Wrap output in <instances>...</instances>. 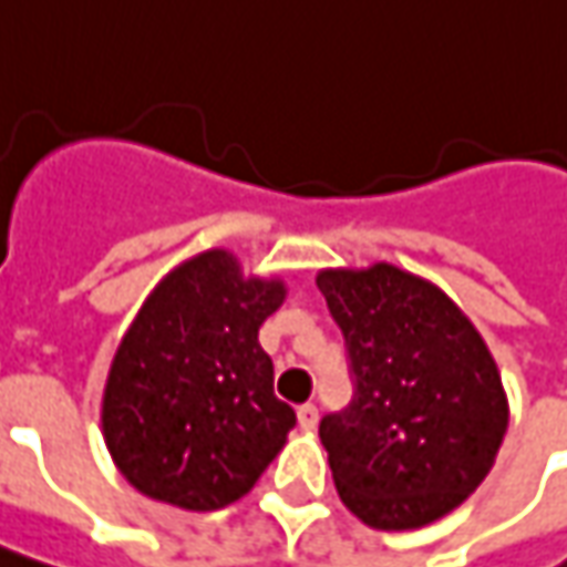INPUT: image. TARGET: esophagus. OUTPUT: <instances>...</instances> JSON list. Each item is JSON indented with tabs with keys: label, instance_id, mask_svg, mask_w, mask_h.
<instances>
[{
	"label": "esophagus",
	"instance_id": "obj_1",
	"mask_svg": "<svg viewBox=\"0 0 567 567\" xmlns=\"http://www.w3.org/2000/svg\"><path fill=\"white\" fill-rule=\"evenodd\" d=\"M298 423H301V430H317V423H320L317 404H301L298 408Z\"/></svg>",
	"mask_w": 567,
	"mask_h": 567
}]
</instances>
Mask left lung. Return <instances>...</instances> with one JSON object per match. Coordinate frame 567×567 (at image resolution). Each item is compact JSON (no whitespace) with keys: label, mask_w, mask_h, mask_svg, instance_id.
Returning <instances> with one entry per match:
<instances>
[{"label":"left lung","mask_w":567,"mask_h":567,"mask_svg":"<svg viewBox=\"0 0 567 567\" xmlns=\"http://www.w3.org/2000/svg\"><path fill=\"white\" fill-rule=\"evenodd\" d=\"M358 399L320 423L336 489L367 527L414 530L493 471L508 395L489 348L440 285L392 264L320 269Z\"/></svg>","instance_id":"8db88e82"}]
</instances>
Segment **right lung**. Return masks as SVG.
Listing matches in <instances>:
<instances>
[{
	"label": "right lung",
	"mask_w": 567,
	"mask_h": 567,
	"mask_svg": "<svg viewBox=\"0 0 567 567\" xmlns=\"http://www.w3.org/2000/svg\"><path fill=\"white\" fill-rule=\"evenodd\" d=\"M285 295V279L247 276L225 247L187 257L150 291L100 404L109 455L137 493L216 512L282 452L298 417L272 392L260 326Z\"/></svg>",
	"instance_id": "right-lung-1"
}]
</instances>
